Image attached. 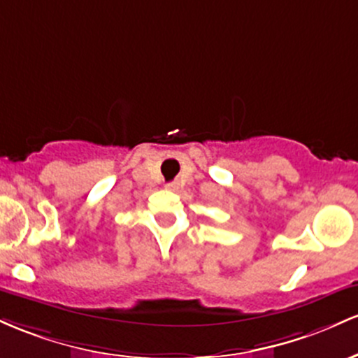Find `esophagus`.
Here are the masks:
<instances>
[{
	"label": "esophagus",
	"mask_w": 358,
	"mask_h": 358,
	"mask_svg": "<svg viewBox=\"0 0 358 358\" xmlns=\"http://www.w3.org/2000/svg\"><path fill=\"white\" fill-rule=\"evenodd\" d=\"M167 189H176V184H167Z\"/></svg>",
	"instance_id": "1"
}]
</instances>
